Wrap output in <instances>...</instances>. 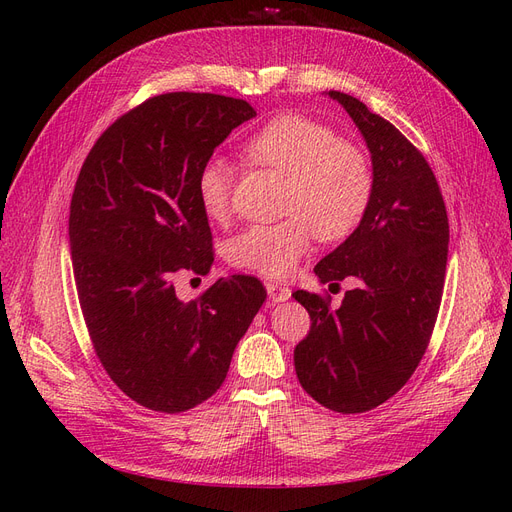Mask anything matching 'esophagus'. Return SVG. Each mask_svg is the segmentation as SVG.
I'll list each match as a JSON object with an SVG mask.
<instances>
[{"instance_id":"esophagus-1","label":"esophagus","mask_w":512,"mask_h":512,"mask_svg":"<svg viewBox=\"0 0 512 512\" xmlns=\"http://www.w3.org/2000/svg\"><path fill=\"white\" fill-rule=\"evenodd\" d=\"M265 286H267V292H269V299H271L273 303H284V301H288V299H290L292 290H290L288 286L275 284V282H267Z\"/></svg>"}]
</instances>
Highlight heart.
I'll return each instance as SVG.
<instances>
[{"instance_id":"obj_1","label":"heart","mask_w":512,"mask_h":512,"mask_svg":"<svg viewBox=\"0 0 512 512\" xmlns=\"http://www.w3.org/2000/svg\"><path fill=\"white\" fill-rule=\"evenodd\" d=\"M245 160L284 175L282 215L269 226H250L228 241V260L237 269L265 277H286L320 241H344L361 224L374 194V173L365 153L320 121L305 115H277L243 145ZM232 166L211 158L198 170V205L213 222L230 211Z\"/></svg>"}]
</instances>
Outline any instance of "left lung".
I'll use <instances>...</instances> for the list:
<instances>
[{"mask_svg": "<svg viewBox=\"0 0 512 512\" xmlns=\"http://www.w3.org/2000/svg\"><path fill=\"white\" fill-rule=\"evenodd\" d=\"M324 96L359 128L374 194L352 235L314 267L320 284L352 277L342 305L331 309L307 290L292 294L312 318L294 369L318 404L356 414L393 397L423 359L444 288L448 218L427 160L393 123L342 91Z\"/></svg>", "mask_w": 512, "mask_h": 512, "instance_id": "1", "label": "left lung"}]
</instances>
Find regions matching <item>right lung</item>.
<instances>
[{
    "mask_svg": "<svg viewBox=\"0 0 512 512\" xmlns=\"http://www.w3.org/2000/svg\"><path fill=\"white\" fill-rule=\"evenodd\" d=\"M256 111L245 100L175 91L117 119L89 151L70 203V252L91 342L136 404L177 414L220 389L267 290L220 277L185 303L183 271L211 269L198 170Z\"/></svg>",
    "mask_w": 512,
    "mask_h": 512,
    "instance_id": "add662e5",
    "label": "right lung"
}]
</instances>
